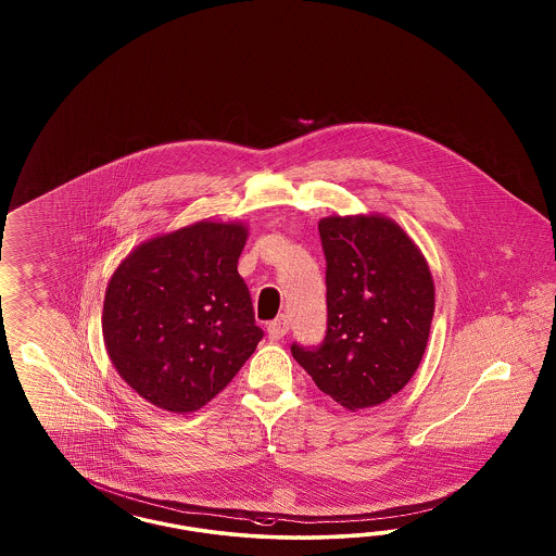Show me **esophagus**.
Here are the masks:
<instances>
[{
  "mask_svg": "<svg viewBox=\"0 0 556 556\" xmlns=\"http://www.w3.org/2000/svg\"><path fill=\"white\" fill-rule=\"evenodd\" d=\"M289 332V318L286 314H281L277 320H273L269 324V338L270 340H279V338L286 337Z\"/></svg>",
  "mask_w": 556,
  "mask_h": 556,
  "instance_id": "obj_1",
  "label": "esophagus"
}]
</instances>
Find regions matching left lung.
I'll list each match as a JSON object with an SVG mask.
<instances>
[{"label":"left lung","mask_w":556,"mask_h":556,"mask_svg":"<svg viewBox=\"0 0 556 556\" xmlns=\"http://www.w3.org/2000/svg\"><path fill=\"white\" fill-rule=\"evenodd\" d=\"M326 256L328 328L320 346L291 344L320 391L356 412L388 402L418 369L434 316L428 263L383 216L318 224Z\"/></svg>","instance_id":"left-lung-1"}]
</instances>
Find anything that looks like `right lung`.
I'll use <instances>...</instances> for the list:
<instances>
[{
  "label": "right lung",
  "instance_id": "obj_1",
  "mask_svg": "<svg viewBox=\"0 0 556 556\" xmlns=\"http://www.w3.org/2000/svg\"><path fill=\"white\" fill-rule=\"evenodd\" d=\"M247 236L242 224L203 219L142 242L114 270L103 342L119 377L152 405L200 409L263 338L238 275Z\"/></svg>",
  "mask_w": 556,
  "mask_h": 556
}]
</instances>
